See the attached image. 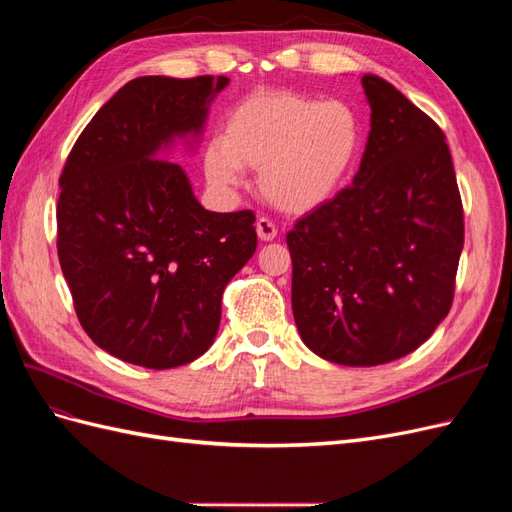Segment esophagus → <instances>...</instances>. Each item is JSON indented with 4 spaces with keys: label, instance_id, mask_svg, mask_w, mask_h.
Segmentation results:
<instances>
[{
    "label": "esophagus",
    "instance_id": "34e87169",
    "mask_svg": "<svg viewBox=\"0 0 512 512\" xmlns=\"http://www.w3.org/2000/svg\"><path fill=\"white\" fill-rule=\"evenodd\" d=\"M256 232L262 241H273L277 237V226L271 218H258Z\"/></svg>",
    "mask_w": 512,
    "mask_h": 512
}]
</instances>
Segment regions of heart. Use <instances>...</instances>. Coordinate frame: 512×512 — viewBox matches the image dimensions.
I'll return each instance as SVG.
<instances>
[{"instance_id":"1","label":"heart","mask_w":512,"mask_h":512,"mask_svg":"<svg viewBox=\"0 0 512 512\" xmlns=\"http://www.w3.org/2000/svg\"><path fill=\"white\" fill-rule=\"evenodd\" d=\"M363 145V121L348 102L299 91H256L230 108L224 136L205 147L213 188L232 190L243 168L260 170L269 203L305 213L331 200Z\"/></svg>"}]
</instances>
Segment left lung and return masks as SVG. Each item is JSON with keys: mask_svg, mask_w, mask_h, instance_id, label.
Returning a JSON list of instances; mask_svg holds the SVG:
<instances>
[{"mask_svg": "<svg viewBox=\"0 0 512 512\" xmlns=\"http://www.w3.org/2000/svg\"><path fill=\"white\" fill-rule=\"evenodd\" d=\"M361 83L371 130L359 173L297 220L286 243L305 346L374 367L427 342L451 309L463 205L438 123L380 76Z\"/></svg>", "mask_w": 512, "mask_h": 512, "instance_id": "1", "label": "left lung"}]
</instances>
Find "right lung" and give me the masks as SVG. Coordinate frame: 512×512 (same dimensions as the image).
<instances>
[{
	"mask_svg": "<svg viewBox=\"0 0 512 512\" xmlns=\"http://www.w3.org/2000/svg\"><path fill=\"white\" fill-rule=\"evenodd\" d=\"M226 76H141L76 138L59 175L57 254L81 327L102 350L149 369L205 354L222 294L256 252L254 211L213 213L162 158L200 134Z\"/></svg>",
	"mask_w": 512,
	"mask_h": 512,
	"instance_id": "right-lung-1",
	"label": "right lung"
}]
</instances>
